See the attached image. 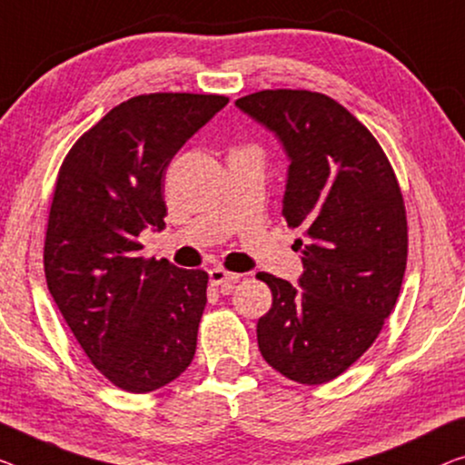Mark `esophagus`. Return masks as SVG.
I'll return each instance as SVG.
<instances>
[{"instance_id":"obj_1","label":"esophagus","mask_w":465,"mask_h":465,"mask_svg":"<svg viewBox=\"0 0 465 465\" xmlns=\"http://www.w3.org/2000/svg\"><path fill=\"white\" fill-rule=\"evenodd\" d=\"M209 280H211V286H223L225 290H221V292H230L232 290V283L240 280L238 273H232V272H225L223 267H214L209 272Z\"/></svg>"}]
</instances>
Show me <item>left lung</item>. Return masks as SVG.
Wrapping results in <instances>:
<instances>
[{"instance_id": "obj_1", "label": "left lung", "mask_w": 465, "mask_h": 465, "mask_svg": "<svg viewBox=\"0 0 465 465\" xmlns=\"http://www.w3.org/2000/svg\"><path fill=\"white\" fill-rule=\"evenodd\" d=\"M290 158L282 214L301 227V288L256 273L273 304L256 323L265 361L299 384H325L376 341L407 265V213L382 145L342 104L307 89L235 100Z\"/></svg>"}]
</instances>
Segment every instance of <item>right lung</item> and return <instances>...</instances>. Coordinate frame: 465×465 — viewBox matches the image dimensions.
Wrapping results in <instances>:
<instances>
[{"mask_svg": "<svg viewBox=\"0 0 465 465\" xmlns=\"http://www.w3.org/2000/svg\"><path fill=\"white\" fill-rule=\"evenodd\" d=\"M230 98L143 94L114 106L68 152L47 217L44 269L62 317L104 378L152 392L188 370L209 273L142 256L161 232L177 150Z\"/></svg>", "mask_w": 465, "mask_h": 465, "instance_id": "right-lung-1", "label": "right lung"}]
</instances>
